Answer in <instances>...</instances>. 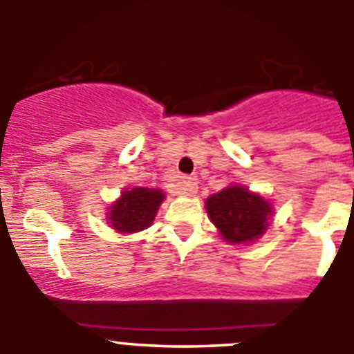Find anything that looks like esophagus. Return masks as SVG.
<instances>
[{"mask_svg": "<svg viewBox=\"0 0 354 354\" xmlns=\"http://www.w3.org/2000/svg\"><path fill=\"white\" fill-rule=\"evenodd\" d=\"M174 187H176V190L180 192V194H183V195H194V194H197L198 185H197V181L194 180V178L180 176V180L176 181V185H174Z\"/></svg>", "mask_w": 354, "mask_h": 354, "instance_id": "esophagus-1", "label": "esophagus"}]
</instances>
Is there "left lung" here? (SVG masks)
Masks as SVG:
<instances>
[{
	"label": "left lung",
	"instance_id": "1",
	"mask_svg": "<svg viewBox=\"0 0 354 354\" xmlns=\"http://www.w3.org/2000/svg\"><path fill=\"white\" fill-rule=\"evenodd\" d=\"M209 218L232 243L252 242L268 226L272 207L263 197L250 194L242 187H230L205 201Z\"/></svg>",
	"mask_w": 354,
	"mask_h": 354
}]
</instances>
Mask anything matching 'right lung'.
Instances as JSON below:
<instances>
[{"instance_id":"1","label":"right lung","mask_w":354,"mask_h":354,"mask_svg":"<svg viewBox=\"0 0 354 354\" xmlns=\"http://www.w3.org/2000/svg\"><path fill=\"white\" fill-rule=\"evenodd\" d=\"M164 194L153 188H133L122 192L121 198L111 207V223L118 232L135 233L152 225Z\"/></svg>"}]
</instances>
